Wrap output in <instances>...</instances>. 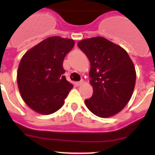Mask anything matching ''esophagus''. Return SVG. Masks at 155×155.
<instances>
[{"mask_svg": "<svg viewBox=\"0 0 155 155\" xmlns=\"http://www.w3.org/2000/svg\"><path fill=\"white\" fill-rule=\"evenodd\" d=\"M84 84V81L83 80H81V81L75 82V85H77V86H81V84Z\"/></svg>", "mask_w": 155, "mask_h": 155, "instance_id": "obj_1", "label": "esophagus"}]
</instances>
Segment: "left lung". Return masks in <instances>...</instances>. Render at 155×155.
<instances>
[{"label": "left lung", "instance_id": "obj_1", "mask_svg": "<svg viewBox=\"0 0 155 155\" xmlns=\"http://www.w3.org/2000/svg\"><path fill=\"white\" fill-rule=\"evenodd\" d=\"M78 47L90 61L92 97L84 100L89 111L109 117L124 108L136 84V69L127 52L103 37L81 40Z\"/></svg>", "mask_w": 155, "mask_h": 155}]
</instances>
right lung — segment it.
I'll use <instances>...</instances> for the list:
<instances>
[{
  "instance_id": "add662e5",
  "label": "right lung",
  "mask_w": 155,
  "mask_h": 155,
  "mask_svg": "<svg viewBox=\"0 0 155 155\" xmlns=\"http://www.w3.org/2000/svg\"><path fill=\"white\" fill-rule=\"evenodd\" d=\"M74 40L55 36L29 49L20 61L17 83L25 103L44 115L57 112L73 88L64 75L63 61Z\"/></svg>"
}]
</instances>
